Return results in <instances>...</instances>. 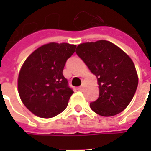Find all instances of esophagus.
Here are the masks:
<instances>
[{"instance_id":"obj_1","label":"esophagus","mask_w":151,"mask_h":151,"mask_svg":"<svg viewBox=\"0 0 151 151\" xmlns=\"http://www.w3.org/2000/svg\"><path fill=\"white\" fill-rule=\"evenodd\" d=\"M83 89H84V85H81V86H80V87L78 88V91H82Z\"/></svg>"}]
</instances>
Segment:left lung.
<instances>
[{
    "instance_id": "1",
    "label": "left lung",
    "mask_w": 151,
    "mask_h": 151,
    "mask_svg": "<svg viewBox=\"0 0 151 151\" xmlns=\"http://www.w3.org/2000/svg\"><path fill=\"white\" fill-rule=\"evenodd\" d=\"M76 53L98 81L99 96L90 103L91 109L103 117L123 111L138 86V75L131 58L117 45L104 40L81 44Z\"/></svg>"
}]
</instances>
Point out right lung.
<instances>
[{
	"label": "right lung",
	"mask_w": 151,
	"mask_h": 151,
	"mask_svg": "<svg viewBox=\"0 0 151 151\" xmlns=\"http://www.w3.org/2000/svg\"><path fill=\"white\" fill-rule=\"evenodd\" d=\"M75 48L67 43L46 44L22 64L18 78L19 94L26 107L37 117H53L68 105L73 92L63 70Z\"/></svg>",
	"instance_id": "right-lung-1"
}]
</instances>
